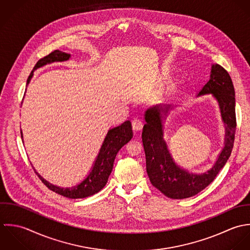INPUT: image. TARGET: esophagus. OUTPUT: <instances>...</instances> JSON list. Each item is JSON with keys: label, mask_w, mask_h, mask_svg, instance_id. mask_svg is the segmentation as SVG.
<instances>
[{"label": "esophagus", "mask_w": 250, "mask_h": 250, "mask_svg": "<svg viewBox=\"0 0 250 250\" xmlns=\"http://www.w3.org/2000/svg\"><path fill=\"white\" fill-rule=\"evenodd\" d=\"M131 125H132V129L134 131H138V130H141L142 127H143V123L141 120L139 119H133L131 121Z\"/></svg>", "instance_id": "obj_1"}]
</instances>
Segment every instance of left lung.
Instances as JSON below:
<instances>
[{"label": "left lung", "mask_w": 250, "mask_h": 250, "mask_svg": "<svg viewBox=\"0 0 250 250\" xmlns=\"http://www.w3.org/2000/svg\"><path fill=\"white\" fill-rule=\"evenodd\" d=\"M212 95L219 105L225 125L224 148L213 166L202 174L189 173L174 161L163 138V122L170 105L159 104L145 112L142 141L146 154V168L151 185L165 196L185 199L205 189L216 177L231 155L236 132V100L232 79L221 65H211L210 78L198 97Z\"/></svg>", "instance_id": "left-lung-1"}]
</instances>
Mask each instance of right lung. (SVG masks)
<instances>
[{
	"label": "right lung",
	"mask_w": 250,
	"mask_h": 250,
	"mask_svg": "<svg viewBox=\"0 0 250 250\" xmlns=\"http://www.w3.org/2000/svg\"><path fill=\"white\" fill-rule=\"evenodd\" d=\"M70 59V54H67L62 51L55 50L51 52L49 55L41 59L35 65L33 71L28 77L27 85L30 83L31 78L34 75V71L43 65H46L54 62H64ZM133 136L131 123L126 121L121 125L116 126L108 130L106 137L102 143L100 152L96 158V161L92 167L91 172L87 178L81 182L79 185L71 188H60L54 186L44 180L36 170V174L42 180V182L52 191L70 199L86 198L88 196L94 195L101 190L107 184L108 178L112 172L114 160L118 153L127 142L131 140ZM21 137L23 134L21 132Z\"/></svg>",
	"instance_id": "obj_1"
}]
</instances>
